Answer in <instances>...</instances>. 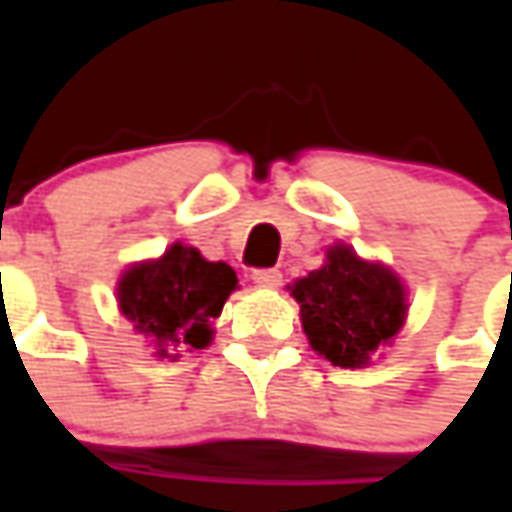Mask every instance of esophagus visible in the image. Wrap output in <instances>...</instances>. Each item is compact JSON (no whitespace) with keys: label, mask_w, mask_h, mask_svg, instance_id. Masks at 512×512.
Listing matches in <instances>:
<instances>
[{"label":"esophagus","mask_w":512,"mask_h":512,"mask_svg":"<svg viewBox=\"0 0 512 512\" xmlns=\"http://www.w3.org/2000/svg\"><path fill=\"white\" fill-rule=\"evenodd\" d=\"M253 285L279 287L282 285V273H279L276 267H262V270H253Z\"/></svg>","instance_id":"esophagus-1"}]
</instances>
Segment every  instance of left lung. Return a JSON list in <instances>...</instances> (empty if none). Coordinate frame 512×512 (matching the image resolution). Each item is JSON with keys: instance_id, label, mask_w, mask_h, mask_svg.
<instances>
[{"instance_id": "8db88e82", "label": "left lung", "mask_w": 512, "mask_h": 512, "mask_svg": "<svg viewBox=\"0 0 512 512\" xmlns=\"http://www.w3.org/2000/svg\"><path fill=\"white\" fill-rule=\"evenodd\" d=\"M293 296L302 305V327L313 350L339 367H364L407 316L402 282L344 245L330 247L327 265L299 279Z\"/></svg>"}]
</instances>
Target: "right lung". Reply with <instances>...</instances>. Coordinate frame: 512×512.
<instances>
[{"instance_id": "right-lung-1", "label": "right lung", "mask_w": 512, "mask_h": 512, "mask_svg": "<svg viewBox=\"0 0 512 512\" xmlns=\"http://www.w3.org/2000/svg\"><path fill=\"white\" fill-rule=\"evenodd\" d=\"M239 279L225 262H207L196 247L173 245L156 262L130 267L119 282V307L148 336L159 359L210 344V322L222 313Z\"/></svg>"}]
</instances>
